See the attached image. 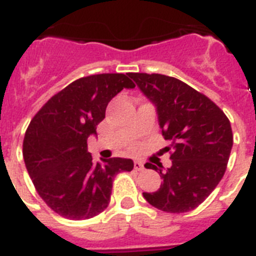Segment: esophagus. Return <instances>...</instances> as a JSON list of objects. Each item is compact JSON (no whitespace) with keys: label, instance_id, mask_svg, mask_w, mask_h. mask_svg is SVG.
Masks as SVG:
<instances>
[{"label":"esophagus","instance_id":"obj_1","mask_svg":"<svg viewBox=\"0 0 256 256\" xmlns=\"http://www.w3.org/2000/svg\"><path fill=\"white\" fill-rule=\"evenodd\" d=\"M134 168H135V170H138V171H143V170H144L143 162L135 161V162H134Z\"/></svg>","mask_w":256,"mask_h":256}]
</instances>
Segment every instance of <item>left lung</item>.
<instances>
[{
	"label": "left lung",
	"mask_w": 256,
	"mask_h": 256,
	"mask_svg": "<svg viewBox=\"0 0 256 256\" xmlns=\"http://www.w3.org/2000/svg\"><path fill=\"white\" fill-rule=\"evenodd\" d=\"M154 106L160 128L170 142L171 166L156 192H143L148 204L166 212L180 214L205 201L226 172L233 146L230 120L208 96L180 80L165 74L128 73Z\"/></svg>",
	"instance_id": "left-lung-1"
}]
</instances>
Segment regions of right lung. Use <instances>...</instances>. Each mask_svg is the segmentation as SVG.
I'll list each match as a JSON object with an SVG mask.
<instances>
[{
  "mask_svg": "<svg viewBox=\"0 0 256 256\" xmlns=\"http://www.w3.org/2000/svg\"><path fill=\"white\" fill-rule=\"evenodd\" d=\"M134 82L122 73H104L76 80L51 98L26 131L23 157L41 198L55 212L85 220L106 210L113 178L131 171L130 158L113 157L95 164L88 138L106 117V106Z\"/></svg>",
  "mask_w": 256,
  "mask_h": 256,
  "instance_id": "right-lung-1",
  "label": "right lung"
}]
</instances>
